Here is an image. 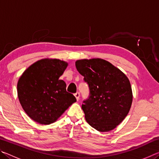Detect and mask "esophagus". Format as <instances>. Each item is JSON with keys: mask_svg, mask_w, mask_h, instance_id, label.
<instances>
[{"mask_svg": "<svg viewBox=\"0 0 159 159\" xmlns=\"http://www.w3.org/2000/svg\"><path fill=\"white\" fill-rule=\"evenodd\" d=\"M74 96L76 97V99H77V101H79V98H80V93H79V92H77V93H76L74 94Z\"/></svg>", "mask_w": 159, "mask_h": 159, "instance_id": "1", "label": "esophagus"}]
</instances>
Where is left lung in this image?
Wrapping results in <instances>:
<instances>
[{"mask_svg":"<svg viewBox=\"0 0 159 159\" xmlns=\"http://www.w3.org/2000/svg\"><path fill=\"white\" fill-rule=\"evenodd\" d=\"M76 67L90 89L89 98L82 104L86 121L99 132L114 129L132 105L130 80L120 69L102 59L77 60Z\"/></svg>","mask_w":159,"mask_h":159,"instance_id":"obj_1","label":"left lung"}]
</instances>
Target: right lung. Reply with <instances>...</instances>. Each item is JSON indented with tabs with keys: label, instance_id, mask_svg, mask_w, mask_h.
<instances>
[{
	"label": "right lung",
	"instance_id": "right-lung-1",
	"mask_svg": "<svg viewBox=\"0 0 159 159\" xmlns=\"http://www.w3.org/2000/svg\"><path fill=\"white\" fill-rule=\"evenodd\" d=\"M68 66L57 59H43L28 67L19 79L17 95L26 114L34 121L49 125L76 99L66 92V83L60 77Z\"/></svg>",
	"mask_w": 159,
	"mask_h": 159
}]
</instances>
